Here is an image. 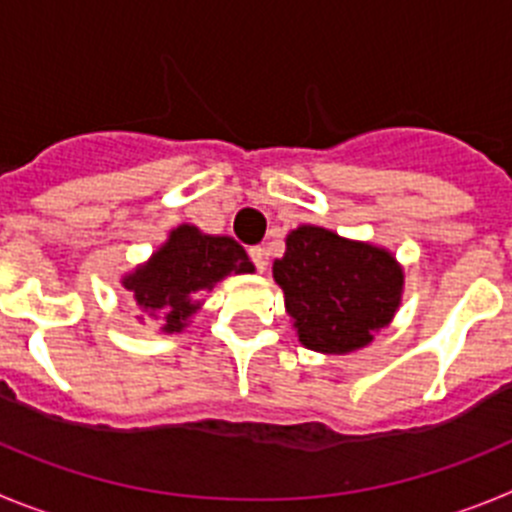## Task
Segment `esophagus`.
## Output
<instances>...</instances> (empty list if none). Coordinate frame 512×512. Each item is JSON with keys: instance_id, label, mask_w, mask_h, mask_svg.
<instances>
[{"instance_id": "34e87169", "label": "esophagus", "mask_w": 512, "mask_h": 512, "mask_svg": "<svg viewBox=\"0 0 512 512\" xmlns=\"http://www.w3.org/2000/svg\"><path fill=\"white\" fill-rule=\"evenodd\" d=\"M250 260L255 262V267L260 273H265L267 267V250L265 247H250Z\"/></svg>"}]
</instances>
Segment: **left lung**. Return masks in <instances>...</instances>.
<instances>
[{"instance_id":"obj_1","label":"left lung","mask_w":512,"mask_h":512,"mask_svg":"<svg viewBox=\"0 0 512 512\" xmlns=\"http://www.w3.org/2000/svg\"><path fill=\"white\" fill-rule=\"evenodd\" d=\"M273 278L298 342L321 354L367 347L393 321L405 285L390 250L313 224L290 229Z\"/></svg>"}]
</instances>
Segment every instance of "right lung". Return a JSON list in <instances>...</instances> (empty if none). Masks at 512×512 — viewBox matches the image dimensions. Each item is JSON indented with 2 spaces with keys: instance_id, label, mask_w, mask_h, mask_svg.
<instances>
[{
  "instance_id": "1",
  "label": "right lung",
  "mask_w": 512,
  "mask_h": 512,
  "mask_svg": "<svg viewBox=\"0 0 512 512\" xmlns=\"http://www.w3.org/2000/svg\"><path fill=\"white\" fill-rule=\"evenodd\" d=\"M242 273H255V265L237 239L181 224L142 265L122 275V288L142 316L160 321L163 334H181L206 293L227 275Z\"/></svg>"
}]
</instances>
